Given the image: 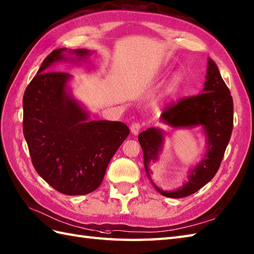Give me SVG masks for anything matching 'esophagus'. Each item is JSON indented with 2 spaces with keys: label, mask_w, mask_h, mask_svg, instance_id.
<instances>
[{
  "label": "esophagus",
  "mask_w": 254,
  "mask_h": 254,
  "mask_svg": "<svg viewBox=\"0 0 254 254\" xmlns=\"http://www.w3.org/2000/svg\"><path fill=\"white\" fill-rule=\"evenodd\" d=\"M140 127H141V126H140L139 122H133L131 125V127H129V128H131V132L134 135H136V134H138Z\"/></svg>",
  "instance_id": "esophagus-1"
}]
</instances>
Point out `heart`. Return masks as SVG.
I'll list each match as a JSON object with an SVG mask.
<instances>
[{"instance_id": "b5f03b06", "label": "heart", "mask_w": 254, "mask_h": 254, "mask_svg": "<svg viewBox=\"0 0 254 254\" xmlns=\"http://www.w3.org/2000/svg\"><path fill=\"white\" fill-rule=\"evenodd\" d=\"M176 83H178V78L174 79V84H176Z\"/></svg>"}]
</instances>
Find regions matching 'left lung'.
I'll return each mask as SVG.
<instances>
[{
	"instance_id": "8db88e82",
	"label": "left lung",
	"mask_w": 254,
	"mask_h": 254,
	"mask_svg": "<svg viewBox=\"0 0 254 254\" xmlns=\"http://www.w3.org/2000/svg\"><path fill=\"white\" fill-rule=\"evenodd\" d=\"M203 93L180 99L169 104L163 109L161 120L173 127L202 126L208 137L207 155L190 175L182 188L174 191L156 190L170 198H183L198 191L214 178L231 139L234 126V107L231 91L222 79L215 63L209 60ZM138 141L144 152V166L149 176V164L158 160L161 150L163 134L151 127L138 135Z\"/></svg>"
}]
</instances>
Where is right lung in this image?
<instances>
[{"label": "right lung", "mask_w": 254, "mask_h": 254, "mask_svg": "<svg viewBox=\"0 0 254 254\" xmlns=\"http://www.w3.org/2000/svg\"><path fill=\"white\" fill-rule=\"evenodd\" d=\"M66 50L53 51L28 84L22 128L38 174L57 191L75 196L102 184L109 161L129 129L122 122H87L86 111L66 92L70 74L49 71L53 63L66 60ZM73 53L85 57L88 51Z\"/></svg>", "instance_id": "add662e5"}]
</instances>
